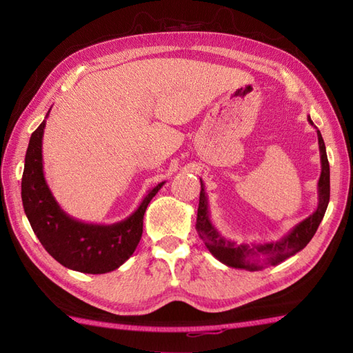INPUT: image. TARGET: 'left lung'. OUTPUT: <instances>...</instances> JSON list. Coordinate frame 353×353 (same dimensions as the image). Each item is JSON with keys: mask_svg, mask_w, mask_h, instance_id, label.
I'll return each instance as SVG.
<instances>
[{"mask_svg": "<svg viewBox=\"0 0 353 353\" xmlns=\"http://www.w3.org/2000/svg\"><path fill=\"white\" fill-rule=\"evenodd\" d=\"M307 122L312 126L311 116H307ZM316 128V126H315ZM318 144H319V156H321V175L318 179V206L316 210L309 215L302 222L288 231L285 236L276 241L268 243H253V244H237L225 239L213 225L210 221L209 203L205 191V184L200 179V200L197 209V223L196 228L200 239L205 243L208 250L215 256V258L223 265L231 266V268L245 270V271H259L265 268L266 265H279L284 262L290 256L301 252L305 245L312 240L314 234L316 232L319 223H321L324 213L327 210L330 201V165L325 152V144L323 135L316 130Z\"/></svg>", "mask_w": 353, "mask_h": 353, "instance_id": "obj_1", "label": "left lung"}]
</instances>
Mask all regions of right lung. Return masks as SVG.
Listing matches in <instances>:
<instances>
[{
  "label": "right lung",
  "mask_w": 353,
  "mask_h": 353,
  "mask_svg": "<svg viewBox=\"0 0 353 353\" xmlns=\"http://www.w3.org/2000/svg\"><path fill=\"white\" fill-rule=\"evenodd\" d=\"M44 128L46 119L30 135L22 178L23 209L32 230L52 258L69 270L83 274L117 270L135 252L141 240L145 209L165 183L148 191L137 210L123 221L104 225L74 219L60 208L44 176Z\"/></svg>",
  "instance_id": "right-lung-1"
}]
</instances>
